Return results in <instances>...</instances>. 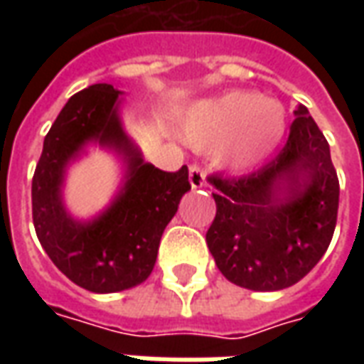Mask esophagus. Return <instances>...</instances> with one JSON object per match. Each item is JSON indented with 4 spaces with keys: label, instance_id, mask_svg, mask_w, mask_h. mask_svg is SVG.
<instances>
[{
    "label": "esophagus",
    "instance_id": "1",
    "mask_svg": "<svg viewBox=\"0 0 364 364\" xmlns=\"http://www.w3.org/2000/svg\"><path fill=\"white\" fill-rule=\"evenodd\" d=\"M189 181L193 189H200V187H205L206 175L205 171H203V167L197 166V164H193V166L189 167Z\"/></svg>",
    "mask_w": 364,
    "mask_h": 364
}]
</instances>
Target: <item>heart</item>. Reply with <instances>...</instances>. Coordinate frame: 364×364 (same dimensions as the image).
<instances>
[{
	"instance_id": "obj_1",
	"label": "heart",
	"mask_w": 364,
	"mask_h": 364,
	"mask_svg": "<svg viewBox=\"0 0 364 364\" xmlns=\"http://www.w3.org/2000/svg\"><path fill=\"white\" fill-rule=\"evenodd\" d=\"M185 142L206 150L220 146L224 166L244 169L269 156L284 134V112L277 101L252 91H230L195 105L181 124Z\"/></svg>"
}]
</instances>
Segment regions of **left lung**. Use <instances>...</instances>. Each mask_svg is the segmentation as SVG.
Listing matches in <instances>:
<instances>
[{"instance_id":"8db88e82","label":"left lung","mask_w":364,"mask_h":364,"mask_svg":"<svg viewBox=\"0 0 364 364\" xmlns=\"http://www.w3.org/2000/svg\"><path fill=\"white\" fill-rule=\"evenodd\" d=\"M282 150L242 177L210 175L216 216L206 244L220 273L250 290H281L310 273L337 222L339 179L326 136L300 105Z\"/></svg>"}]
</instances>
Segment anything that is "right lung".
Wrapping results in <instances>:
<instances>
[{"label": "right lung", "instance_id": "right-lung-1", "mask_svg": "<svg viewBox=\"0 0 364 364\" xmlns=\"http://www.w3.org/2000/svg\"><path fill=\"white\" fill-rule=\"evenodd\" d=\"M119 93L95 83L70 97L44 138L33 175V222L38 242L68 279L91 292L132 289L150 277L164 230L191 189L189 169L164 171L146 164L119 120ZM87 141L119 149L127 181L95 221L77 223L61 205L67 164Z\"/></svg>", "mask_w": 364, "mask_h": 364}]
</instances>
